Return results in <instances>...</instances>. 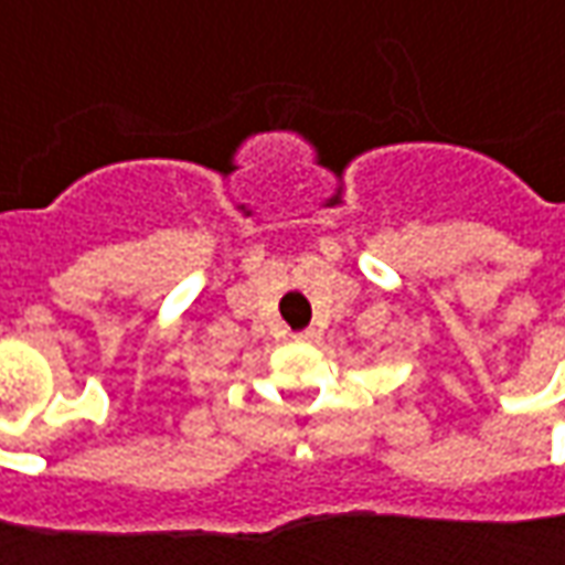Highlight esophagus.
Returning a JSON list of instances; mask_svg holds the SVG:
<instances>
[{
    "label": "esophagus",
    "instance_id": "34e87169",
    "mask_svg": "<svg viewBox=\"0 0 565 565\" xmlns=\"http://www.w3.org/2000/svg\"><path fill=\"white\" fill-rule=\"evenodd\" d=\"M320 332L317 329H305V332H295V341H317Z\"/></svg>",
    "mask_w": 565,
    "mask_h": 565
}]
</instances>
